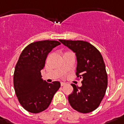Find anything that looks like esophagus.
<instances>
[{
  "label": "esophagus",
  "mask_w": 124,
  "mask_h": 124,
  "mask_svg": "<svg viewBox=\"0 0 124 124\" xmlns=\"http://www.w3.org/2000/svg\"><path fill=\"white\" fill-rule=\"evenodd\" d=\"M65 84H66V83H64V82H61V86H64V85H65Z\"/></svg>",
  "instance_id": "esophagus-1"
}]
</instances>
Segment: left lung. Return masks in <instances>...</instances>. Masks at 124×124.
Returning a JSON list of instances; mask_svg holds the SVG:
<instances>
[{
	"instance_id": "obj_1",
	"label": "left lung",
	"mask_w": 124,
	"mask_h": 124,
	"mask_svg": "<svg viewBox=\"0 0 124 124\" xmlns=\"http://www.w3.org/2000/svg\"><path fill=\"white\" fill-rule=\"evenodd\" d=\"M59 41L76 53L77 68L76 74L82 79V86L71 84L74 91L68 97L71 107L81 113L97 109L105 94L107 74L102 55L91 43L83 41Z\"/></svg>"
}]
</instances>
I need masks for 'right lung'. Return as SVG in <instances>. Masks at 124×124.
I'll return each mask as SVG.
<instances>
[{
	"mask_svg": "<svg viewBox=\"0 0 124 124\" xmlns=\"http://www.w3.org/2000/svg\"><path fill=\"white\" fill-rule=\"evenodd\" d=\"M61 45L57 41H36L24 49L19 56L13 74V85L18 100L23 107L32 113L46 109L61 84L47 83L41 78L47 55Z\"/></svg>",
	"mask_w": 124,
	"mask_h": 124,
	"instance_id": "1",
	"label": "right lung"
}]
</instances>
